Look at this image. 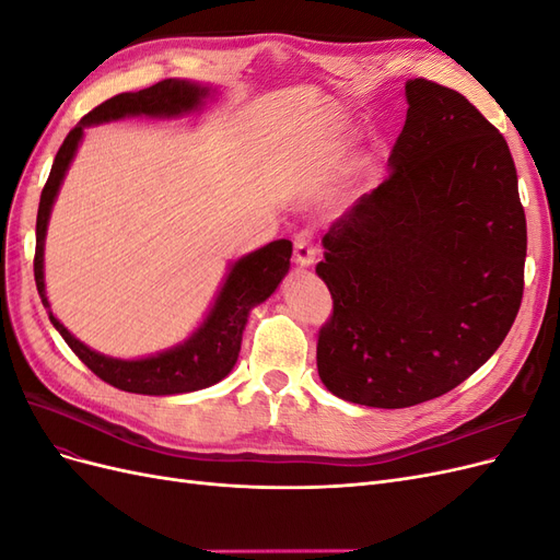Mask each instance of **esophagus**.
<instances>
[{
    "instance_id": "34e87169",
    "label": "esophagus",
    "mask_w": 560,
    "mask_h": 560,
    "mask_svg": "<svg viewBox=\"0 0 560 560\" xmlns=\"http://www.w3.org/2000/svg\"><path fill=\"white\" fill-rule=\"evenodd\" d=\"M317 249L313 247V233L311 231H299L294 235V259L299 266H311L315 259Z\"/></svg>"
}]
</instances>
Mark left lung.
Segmentation results:
<instances>
[{"instance_id": "obj_1", "label": "left lung", "mask_w": 560, "mask_h": 560, "mask_svg": "<svg viewBox=\"0 0 560 560\" xmlns=\"http://www.w3.org/2000/svg\"><path fill=\"white\" fill-rule=\"evenodd\" d=\"M393 173L322 238L334 308L317 371L336 397L404 409L451 393L510 334L528 231L512 151L465 95L406 81Z\"/></svg>"}]
</instances>
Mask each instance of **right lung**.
Wrapping results in <instances>:
<instances>
[{"label":"right lung","instance_id":"add662e5","mask_svg":"<svg viewBox=\"0 0 560 560\" xmlns=\"http://www.w3.org/2000/svg\"><path fill=\"white\" fill-rule=\"evenodd\" d=\"M208 95V89H200L196 83H186L177 79H163L154 86L138 93H118L103 105L89 112L67 135L62 147L58 149L54 167L42 189L39 212H37V247H35V282L42 296L44 308H48V299L44 292V238L50 206H54L60 182L70 167V161L79 147L83 128L100 121H112L130 114H179L189 112L200 105V100ZM292 243L276 241L257 252L247 254L241 261H235L231 273L219 292L214 306L202 322V327L186 341L167 352L147 360H112L105 358L67 331L56 315L48 311L50 322L65 338V343L74 350L77 358L86 364L97 378L135 395H179L194 393V389L210 387L229 376L235 360H238L243 329L252 306L266 301L276 292V287L290 268Z\"/></svg>","mask_w":560,"mask_h":560}]
</instances>
